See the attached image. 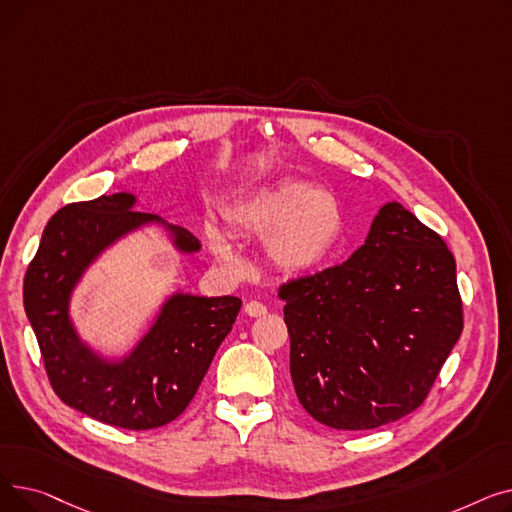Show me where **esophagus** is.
Instances as JSON below:
<instances>
[{"instance_id":"esophagus-1","label":"esophagus","mask_w":512,"mask_h":512,"mask_svg":"<svg viewBox=\"0 0 512 512\" xmlns=\"http://www.w3.org/2000/svg\"><path fill=\"white\" fill-rule=\"evenodd\" d=\"M245 313L249 317H261V315L267 313V307L263 303H259V301H251V303L245 305Z\"/></svg>"}]
</instances>
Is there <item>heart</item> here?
<instances>
[{
    "label": "heart",
    "instance_id": "b5f03b06",
    "mask_svg": "<svg viewBox=\"0 0 512 512\" xmlns=\"http://www.w3.org/2000/svg\"><path fill=\"white\" fill-rule=\"evenodd\" d=\"M228 220L240 236L265 238V253L280 270L309 272L336 249L344 230V209L332 191L284 180L240 197L230 207ZM209 242L228 272H245V261L220 230H209Z\"/></svg>",
    "mask_w": 512,
    "mask_h": 512
}]
</instances>
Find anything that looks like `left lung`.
Masks as SVG:
<instances>
[{"mask_svg":"<svg viewBox=\"0 0 512 512\" xmlns=\"http://www.w3.org/2000/svg\"><path fill=\"white\" fill-rule=\"evenodd\" d=\"M278 297L294 392L334 429H375L421 407L463 332L452 253L396 201L344 263L288 280Z\"/></svg>","mask_w":512,"mask_h":512,"instance_id":"1","label":"left lung"}]
</instances>
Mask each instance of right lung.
<instances>
[{
    "label": "right lung",
    "instance_id": "obj_1",
    "mask_svg": "<svg viewBox=\"0 0 512 512\" xmlns=\"http://www.w3.org/2000/svg\"><path fill=\"white\" fill-rule=\"evenodd\" d=\"M132 205V195L116 193L53 213L24 274L22 297L49 384L64 405L101 423L141 432L182 415L230 334L242 301L174 294L149 334L120 363L101 359L80 342L68 315L74 284L116 238L159 222L153 213L132 211ZM168 228L180 251H199L191 232Z\"/></svg>",
    "mask_w": 512,
    "mask_h": 512
}]
</instances>
